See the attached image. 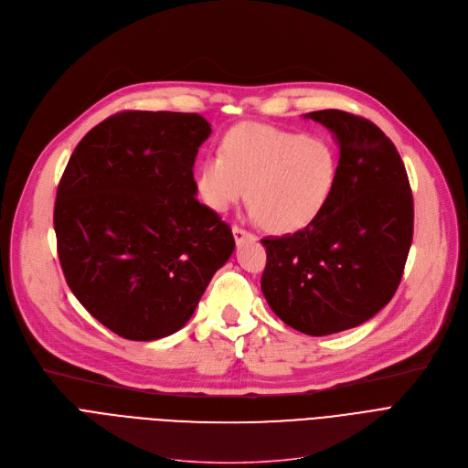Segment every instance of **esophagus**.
<instances>
[{
  "instance_id": "esophagus-1",
  "label": "esophagus",
  "mask_w": 468,
  "mask_h": 468,
  "mask_svg": "<svg viewBox=\"0 0 468 468\" xmlns=\"http://www.w3.org/2000/svg\"><path fill=\"white\" fill-rule=\"evenodd\" d=\"M233 237H235V242H237V244H242L244 240H254V239H256L250 231H246V229H242V228H239V226L233 228Z\"/></svg>"
}]
</instances>
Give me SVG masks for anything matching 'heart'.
I'll return each mask as SVG.
<instances>
[{
    "instance_id": "heart-1",
    "label": "heart",
    "mask_w": 468,
    "mask_h": 468,
    "mask_svg": "<svg viewBox=\"0 0 468 468\" xmlns=\"http://www.w3.org/2000/svg\"><path fill=\"white\" fill-rule=\"evenodd\" d=\"M340 171L336 146L265 123L246 122L222 139L196 171V188L214 212H226L246 192L250 214L272 233L313 224L329 205Z\"/></svg>"
}]
</instances>
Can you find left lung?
<instances>
[{"instance_id":"8db88e82","label":"left lung","mask_w":468,"mask_h":468,"mask_svg":"<svg viewBox=\"0 0 468 468\" xmlns=\"http://www.w3.org/2000/svg\"><path fill=\"white\" fill-rule=\"evenodd\" d=\"M304 118L335 135L338 182L313 224L261 240V292L284 324L324 336L361 325L391 301L412 244L414 201L395 144L370 120L336 109Z\"/></svg>"}]
</instances>
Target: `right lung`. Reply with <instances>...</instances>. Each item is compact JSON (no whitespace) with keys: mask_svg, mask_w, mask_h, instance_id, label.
<instances>
[{"mask_svg":"<svg viewBox=\"0 0 468 468\" xmlns=\"http://www.w3.org/2000/svg\"><path fill=\"white\" fill-rule=\"evenodd\" d=\"M196 112L123 111L90 130L61 175L58 258L88 313L128 340L182 329L235 250L196 199L194 164L210 135Z\"/></svg>","mask_w":468,"mask_h":468,"instance_id":"1","label":"right lung"}]
</instances>
